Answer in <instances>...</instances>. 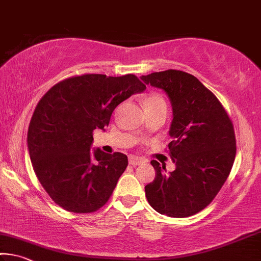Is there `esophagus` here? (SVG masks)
I'll use <instances>...</instances> for the list:
<instances>
[{
    "mask_svg": "<svg viewBox=\"0 0 261 261\" xmlns=\"http://www.w3.org/2000/svg\"><path fill=\"white\" fill-rule=\"evenodd\" d=\"M143 163H144L143 159L138 158V156H136V155L129 156V164L131 165V166H137V165H142Z\"/></svg>",
    "mask_w": 261,
    "mask_h": 261,
    "instance_id": "1",
    "label": "esophagus"
}]
</instances>
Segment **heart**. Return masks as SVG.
Masks as SVG:
<instances>
[{"mask_svg":"<svg viewBox=\"0 0 261 261\" xmlns=\"http://www.w3.org/2000/svg\"><path fill=\"white\" fill-rule=\"evenodd\" d=\"M143 105L146 110L159 108V107H166L165 100L158 93H150L143 98Z\"/></svg>","mask_w":261,"mask_h":261,"instance_id":"b5f03b06","label":"heart"}]
</instances>
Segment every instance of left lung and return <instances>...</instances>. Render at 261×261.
Listing matches in <instances>:
<instances>
[{
    "label": "left lung",
    "instance_id": "left-lung-1",
    "mask_svg": "<svg viewBox=\"0 0 261 261\" xmlns=\"http://www.w3.org/2000/svg\"><path fill=\"white\" fill-rule=\"evenodd\" d=\"M171 101L169 155L175 169L156 160L154 180L145 186L148 203L169 217H188L204 209L220 192L236 156L233 125L217 97L192 74L176 69L142 75Z\"/></svg>",
    "mask_w": 261,
    "mask_h": 261
}]
</instances>
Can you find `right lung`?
Segmentation results:
<instances>
[{"label":"right lung","mask_w":261,"mask_h":261,"mask_svg":"<svg viewBox=\"0 0 261 261\" xmlns=\"http://www.w3.org/2000/svg\"><path fill=\"white\" fill-rule=\"evenodd\" d=\"M146 86L134 74H84L60 81L41 97L28 130L32 167L49 197L71 213L96 212L108 202L127 156L95 148L119 103Z\"/></svg>","instance_id":"1"}]
</instances>
